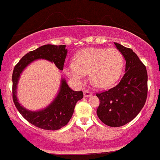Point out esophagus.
<instances>
[{
    "label": "esophagus",
    "mask_w": 160,
    "mask_h": 160,
    "mask_svg": "<svg viewBox=\"0 0 160 160\" xmlns=\"http://www.w3.org/2000/svg\"><path fill=\"white\" fill-rule=\"evenodd\" d=\"M84 96H85V97H88V96H92V92L90 91H88V90H84Z\"/></svg>",
    "instance_id": "1"
}]
</instances>
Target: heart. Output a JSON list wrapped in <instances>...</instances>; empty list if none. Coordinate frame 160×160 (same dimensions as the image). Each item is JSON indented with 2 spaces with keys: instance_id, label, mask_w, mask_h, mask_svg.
Masks as SVG:
<instances>
[{
  "instance_id": "heart-1",
  "label": "heart",
  "mask_w": 160,
  "mask_h": 160,
  "mask_svg": "<svg viewBox=\"0 0 160 160\" xmlns=\"http://www.w3.org/2000/svg\"><path fill=\"white\" fill-rule=\"evenodd\" d=\"M124 63V57L117 48L87 47L75 53L74 62L67 64L65 72L78 82L88 72V78L96 86L106 88L119 78Z\"/></svg>"
}]
</instances>
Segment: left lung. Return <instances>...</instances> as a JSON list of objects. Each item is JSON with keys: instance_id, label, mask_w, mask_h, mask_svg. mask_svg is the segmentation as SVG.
<instances>
[{"instance_id": "obj_1", "label": "left lung", "mask_w": 160, "mask_h": 160, "mask_svg": "<svg viewBox=\"0 0 160 160\" xmlns=\"http://www.w3.org/2000/svg\"><path fill=\"white\" fill-rule=\"evenodd\" d=\"M126 61L125 73L116 86L96 93L99 99L98 118L110 127H121L137 116L148 93L146 68L133 50L114 42Z\"/></svg>"}]
</instances>
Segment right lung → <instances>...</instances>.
<instances>
[{"instance_id":"1","label":"right lung","mask_w":160,"mask_h":160,"mask_svg":"<svg viewBox=\"0 0 160 160\" xmlns=\"http://www.w3.org/2000/svg\"><path fill=\"white\" fill-rule=\"evenodd\" d=\"M65 45L55 46L51 44L42 46L30 51L22 58L15 65L12 74V97L14 103L22 116L36 127L44 130H58L69 122L74 113L77 102L83 98L82 91H74L61 78L60 91L53 102L39 111H30L24 108L17 99V85L20 75L30 63L38 59H45L53 62L58 69L63 70L68 50Z\"/></svg>"}]
</instances>
